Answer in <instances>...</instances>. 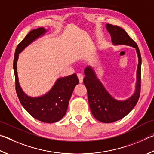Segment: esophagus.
Segmentation results:
<instances>
[{
    "label": "esophagus",
    "instance_id": "1",
    "mask_svg": "<svg viewBox=\"0 0 154 154\" xmlns=\"http://www.w3.org/2000/svg\"><path fill=\"white\" fill-rule=\"evenodd\" d=\"M77 77L78 79H79V81L80 83H82L83 82V75L81 73H77Z\"/></svg>",
    "mask_w": 154,
    "mask_h": 154
}]
</instances>
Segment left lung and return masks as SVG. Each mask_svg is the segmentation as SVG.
<instances>
[{
	"label": "left lung",
	"instance_id": "1",
	"mask_svg": "<svg viewBox=\"0 0 154 154\" xmlns=\"http://www.w3.org/2000/svg\"><path fill=\"white\" fill-rule=\"evenodd\" d=\"M106 27L110 33L111 40L114 44H123L134 47L136 48L139 58L136 90L133 96L125 101L114 99L106 90L90 66L85 69V77L83 79V83L88 91V102L91 113L97 121L110 123L127 115L138 102L141 92V57L136 42L123 29L111 24L106 25Z\"/></svg>",
	"mask_w": 154,
	"mask_h": 154
}]
</instances>
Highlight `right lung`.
Listing matches in <instances>:
<instances>
[{"instance_id":"add662e5","label":"right lung","mask_w":154,"mask_h":154,"mask_svg":"<svg viewBox=\"0 0 154 154\" xmlns=\"http://www.w3.org/2000/svg\"><path fill=\"white\" fill-rule=\"evenodd\" d=\"M46 32V30L43 27L31 31L18 44L14 56L13 69L16 92L23 107L31 116L38 121L53 123L60 121L65 115L72 91L75 87L79 83L76 74L58 79L51 90L44 96L31 97L22 91L19 84L17 72V60L19 53L36 38L44 34Z\"/></svg>"}]
</instances>
